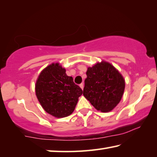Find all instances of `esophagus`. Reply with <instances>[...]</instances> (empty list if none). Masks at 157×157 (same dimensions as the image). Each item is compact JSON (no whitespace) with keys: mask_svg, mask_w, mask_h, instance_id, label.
I'll return each instance as SVG.
<instances>
[{"mask_svg":"<svg viewBox=\"0 0 157 157\" xmlns=\"http://www.w3.org/2000/svg\"><path fill=\"white\" fill-rule=\"evenodd\" d=\"M79 86H80V88H81L82 90L84 89V84H83V83H82V84H79Z\"/></svg>","mask_w":157,"mask_h":157,"instance_id":"34e87169","label":"esophagus"}]
</instances>
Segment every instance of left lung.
<instances>
[{
	"label": "left lung",
	"instance_id": "1",
	"mask_svg": "<svg viewBox=\"0 0 157 157\" xmlns=\"http://www.w3.org/2000/svg\"><path fill=\"white\" fill-rule=\"evenodd\" d=\"M84 96L98 111L108 112L120 102L125 82L120 72L105 61L98 62L86 71Z\"/></svg>",
	"mask_w": 157,
	"mask_h": 157
}]
</instances>
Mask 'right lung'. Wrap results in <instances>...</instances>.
<instances>
[{"label":"right lung","instance_id":"obj_1","mask_svg":"<svg viewBox=\"0 0 157 157\" xmlns=\"http://www.w3.org/2000/svg\"><path fill=\"white\" fill-rule=\"evenodd\" d=\"M35 92L44 109L56 118L71 115L83 93L59 63H52L41 71L36 79Z\"/></svg>","mask_w":157,"mask_h":157}]
</instances>
